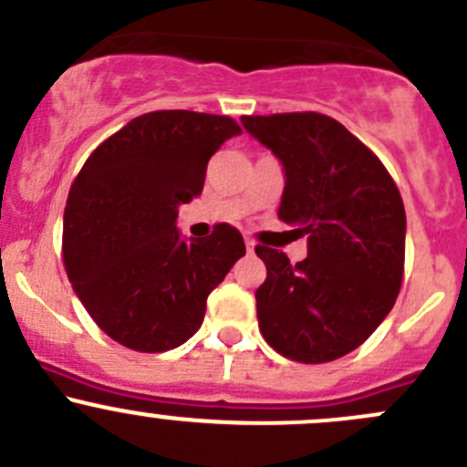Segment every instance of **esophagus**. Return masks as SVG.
<instances>
[{
    "mask_svg": "<svg viewBox=\"0 0 467 467\" xmlns=\"http://www.w3.org/2000/svg\"><path fill=\"white\" fill-rule=\"evenodd\" d=\"M246 251H248V253L255 251V242H253V239H246Z\"/></svg>",
    "mask_w": 467,
    "mask_h": 467,
    "instance_id": "esophagus-1",
    "label": "esophagus"
}]
</instances>
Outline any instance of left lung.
<instances>
[{
    "label": "left lung",
    "instance_id": "left-lung-1",
    "mask_svg": "<svg viewBox=\"0 0 467 467\" xmlns=\"http://www.w3.org/2000/svg\"><path fill=\"white\" fill-rule=\"evenodd\" d=\"M248 133L285 164L277 219L307 234V257L255 246L266 280L255 291L268 346L298 364L359 348L393 309L404 275V214L381 160L321 112L246 115Z\"/></svg>",
    "mask_w": 467,
    "mask_h": 467
}]
</instances>
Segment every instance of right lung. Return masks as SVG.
Segmentation results:
<instances>
[{
    "label": "right lung",
    "instance_id": "1",
    "mask_svg": "<svg viewBox=\"0 0 467 467\" xmlns=\"http://www.w3.org/2000/svg\"><path fill=\"white\" fill-rule=\"evenodd\" d=\"M225 115L155 110L103 140L65 205L63 264L92 321L124 348L164 352L194 337L207 296L246 255L244 237L216 223L182 242L178 205L203 192L207 162L233 135Z\"/></svg>",
    "mask_w": 467,
    "mask_h": 467
}]
</instances>
